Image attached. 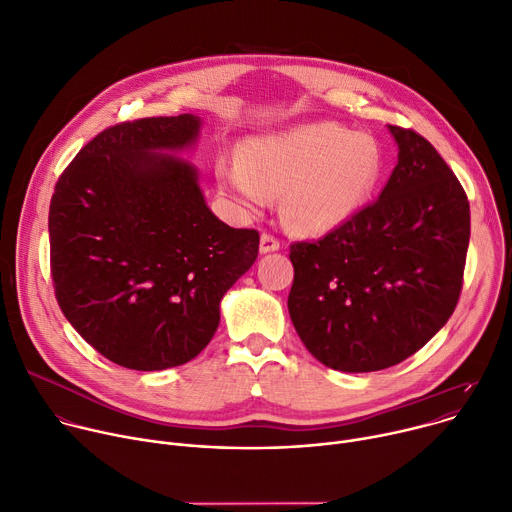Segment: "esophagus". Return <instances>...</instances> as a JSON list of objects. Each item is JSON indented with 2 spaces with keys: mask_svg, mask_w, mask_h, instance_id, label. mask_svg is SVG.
Listing matches in <instances>:
<instances>
[{
  "mask_svg": "<svg viewBox=\"0 0 512 512\" xmlns=\"http://www.w3.org/2000/svg\"><path fill=\"white\" fill-rule=\"evenodd\" d=\"M280 247H282L280 239H275L273 235H269V232H263L261 241H259V251L261 253H271V251H277Z\"/></svg>",
  "mask_w": 512,
  "mask_h": 512,
  "instance_id": "1",
  "label": "esophagus"
}]
</instances>
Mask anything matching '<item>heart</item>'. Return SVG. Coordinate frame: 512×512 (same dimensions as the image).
Listing matches in <instances>:
<instances>
[{
	"instance_id": "1",
	"label": "heart",
	"mask_w": 512,
	"mask_h": 512,
	"mask_svg": "<svg viewBox=\"0 0 512 512\" xmlns=\"http://www.w3.org/2000/svg\"><path fill=\"white\" fill-rule=\"evenodd\" d=\"M382 171L376 138L335 122L253 138L243 161L224 157L216 167L222 188L251 212L284 196V222L298 235H320L351 218L376 192Z\"/></svg>"
}]
</instances>
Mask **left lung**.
Returning <instances> with one entry per match:
<instances>
[{"label": "left lung", "mask_w": 512, "mask_h": 512, "mask_svg": "<svg viewBox=\"0 0 512 512\" xmlns=\"http://www.w3.org/2000/svg\"><path fill=\"white\" fill-rule=\"evenodd\" d=\"M398 163L376 202L318 241L292 243L288 310L306 349L351 374L392 367L453 314L470 245V202L425 136L388 126Z\"/></svg>", "instance_id": "obj_1"}]
</instances>
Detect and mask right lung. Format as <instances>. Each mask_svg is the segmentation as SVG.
Masks as SVG:
<instances>
[{"label":"right lung","instance_id":"add662e5","mask_svg":"<svg viewBox=\"0 0 512 512\" xmlns=\"http://www.w3.org/2000/svg\"><path fill=\"white\" fill-rule=\"evenodd\" d=\"M192 114L102 130L61 173L49 210L51 275L71 327L106 359L155 371L194 359L220 300L259 253L204 202L196 169L157 151L196 141Z\"/></svg>","mask_w":512,"mask_h":512}]
</instances>
